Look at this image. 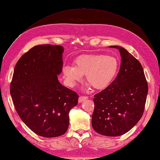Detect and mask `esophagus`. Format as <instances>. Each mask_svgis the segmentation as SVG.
Wrapping results in <instances>:
<instances>
[{"instance_id":"obj_1","label":"esophagus","mask_w":160,"mask_h":160,"mask_svg":"<svg viewBox=\"0 0 160 160\" xmlns=\"http://www.w3.org/2000/svg\"><path fill=\"white\" fill-rule=\"evenodd\" d=\"M88 99V97L87 96H80L79 97V99H78V102H83L84 100H85Z\"/></svg>"}]
</instances>
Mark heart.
Segmentation results:
<instances>
[{"label":"heart","instance_id":"1","mask_svg":"<svg viewBox=\"0 0 160 160\" xmlns=\"http://www.w3.org/2000/svg\"><path fill=\"white\" fill-rule=\"evenodd\" d=\"M74 66H66L62 73L67 84L74 87L86 76V80L93 89H104L116 76L119 62L116 58L104 54H85L74 60Z\"/></svg>","mask_w":160,"mask_h":160}]
</instances>
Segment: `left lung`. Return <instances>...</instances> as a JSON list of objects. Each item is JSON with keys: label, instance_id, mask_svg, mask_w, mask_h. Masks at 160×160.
<instances>
[{"label": "left lung", "instance_id": "obj_1", "mask_svg": "<svg viewBox=\"0 0 160 160\" xmlns=\"http://www.w3.org/2000/svg\"><path fill=\"white\" fill-rule=\"evenodd\" d=\"M119 50V72L109 86L94 96L91 124L94 131L106 136H120L129 131L144 113L148 84L140 62L123 47Z\"/></svg>", "mask_w": 160, "mask_h": 160}]
</instances>
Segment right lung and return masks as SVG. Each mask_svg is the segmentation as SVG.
I'll return each mask as SVG.
<instances>
[{
	"label": "right lung",
	"mask_w": 160,
	"mask_h": 160,
	"mask_svg": "<svg viewBox=\"0 0 160 160\" xmlns=\"http://www.w3.org/2000/svg\"><path fill=\"white\" fill-rule=\"evenodd\" d=\"M63 47L40 45L30 49L17 62L10 84L15 109L36 134L55 138L69 127V112L78 95L62 86L57 75L62 70Z\"/></svg>",
	"instance_id": "obj_1"
}]
</instances>
